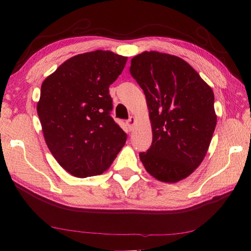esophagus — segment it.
<instances>
[{
	"instance_id": "34e87169",
	"label": "esophagus",
	"mask_w": 251,
	"mask_h": 251,
	"mask_svg": "<svg viewBox=\"0 0 251 251\" xmlns=\"http://www.w3.org/2000/svg\"><path fill=\"white\" fill-rule=\"evenodd\" d=\"M127 125H128V127H129V129L131 130L134 128V125H135V123H136V120H135V117L134 116H130L128 120H127Z\"/></svg>"
}]
</instances>
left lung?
I'll list each match as a JSON object with an SVG mask.
<instances>
[{
	"label": "left lung",
	"instance_id": "left-lung-1",
	"mask_svg": "<svg viewBox=\"0 0 251 251\" xmlns=\"http://www.w3.org/2000/svg\"><path fill=\"white\" fill-rule=\"evenodd\" d=\"M130 75L146 96L151 146L139 158L152 177L177 182L206 156L217 116L214 92L188 63L174 55L144 52L131 58Z\"/></svg>",
	"mask_w": 251,
	"mask_h": 251
}]
</instances>
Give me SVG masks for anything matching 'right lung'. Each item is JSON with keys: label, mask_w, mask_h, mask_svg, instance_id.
I'll return each mask as SVG.
<instances>
[{"label": "right lung", "mask_w": 251, "mask_h": 251, "mask_svg": "<svg viewBox=\"0 0 251 251\" xmlns=\"http://www.w3.org/2000/svg\"><path fill=\"white\" fill-rule=\"evenodd\" d=\"M126 62L109 50L79 54L42 84L36 109L46 145L71 175H100L125 145L126 133L110 116L108 88Z\"/></svg>", "instance_id": "obj_1"}]
</instances>
